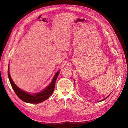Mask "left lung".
Listing matches in <instances>:
<instances>
[{"instance_id": "8db88e82", "label": "left lung", "mask_w": 128, "mask_h": 128, "mask_svg": "<svg viewBox=\"0 0 128 128\" xmlns=\"http://www.w3.org/2000/svg\"><path fill=\"white\" fill-rule=\"evenodd\" d=\"M110 94H111V93H110ZM110 94H109V95H108V96H107V97H106V98H104V99H103V100H100V102H101V101H102V100H105V99H106V98H107V97H108V96H109V95H110Z\"/></svg>"}]
</instances>
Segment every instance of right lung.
Returning a JSON list of instances; mask_svg holds the SVG:
<instances>
[{
	"label": "right lung",
	"mask_w": 128,
	"mask_h": 128,
	"mask_svg": "<svg viewBox=\"0 0 128 128\" xmlns=\"http://www.w3.org/2000/svg\"><path fill=\"white\" fill-rule=\"evenodd\" d=\"M59 74V71L57 72L56 74L53 78L52 82L49 85V86L46 88L44 90H42L39 93L31 94L22 90L16 86L10 75L9 66H8V78L11 86L14 90L15 93L22 101L28 103H31V104H38V103L44 102L49 98L54 90L56 81L58 78Z\"/></svg>",
	"instance_id": "right-lung-1"
}]
</instances>
